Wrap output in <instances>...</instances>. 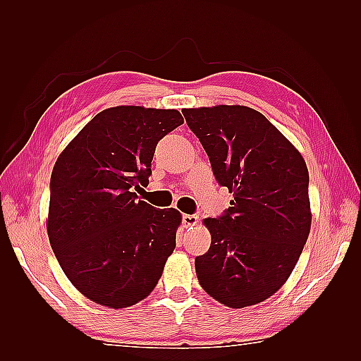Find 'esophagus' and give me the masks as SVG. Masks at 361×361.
<instances>
[{
	"label": "esophagus",
	"mask_w": 361,
	"mask_h": 361,
	"mask_svg": "<svg viewBox=\"0 0 361 361\" xmlns=\"http://www.w3.org/2000/svg\"><path fill=\"white\" fill-rule=\"evenodd\" d=\"M199 223L197 215H190V214H183L182 215V224L183 227H192Z\"/></svg>",
	"instance_id": "obj_1"
}]
</instances>
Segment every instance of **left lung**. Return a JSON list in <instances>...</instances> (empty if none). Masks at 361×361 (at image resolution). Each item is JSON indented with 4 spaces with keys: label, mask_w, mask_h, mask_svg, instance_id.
Here are the masks:
<instances>
[{
    "label": "left lung",
    "mask_w": 361,
    "mask_h": 361,
    "mask_svg": "<svg viewBox=\"0 0 361 361\" xmlns=\"http://www.w3.org/2000/svg\"><path fill=\"white\" fill-rule=\"evenodd\" d=\"M182 114L233 192L228 209L203 221L212 243L195 257L200 286L227 307L269 298L288 280L309 238V171L300 152L253 108H185Z\"/></svg>",
    "instance_id": "obj_1"
}]
</instances>
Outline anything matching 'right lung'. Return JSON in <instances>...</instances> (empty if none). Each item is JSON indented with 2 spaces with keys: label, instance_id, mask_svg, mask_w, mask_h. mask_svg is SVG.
Listing matches in <instances>:
<instances>
[{
  "label": "right lung",
  "instance_id": "add662e5",
  "mask_svg": "<svg viewBox=\"0 0 361 361\" xmlns=\"http://www.w3.org/2000/svg\"><path fill=\"white\" fill-rule=\"evenodd\" d=\"M182 123L176 110L108 108L54 166L49 243L72 285L97 304L122 309L146 298L176 247L179 211L157 209L134 191L149 183L158 141Z\"/></svg>",
  "mask_w": 361,
  "mask_h": 361
}]
</instances>
